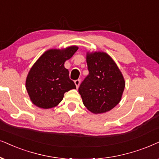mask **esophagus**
I'll return each instance as SVG.
<instances>
[{"mask_svg":"<svg viewBox=\"0 0 159 159\" xmlns=\"http://www.w3.org/2000/svg\"><path fill=\"white\" fill-rule=\"evenodd\" d=\"M80 83H81V80H80V79L75 80V84L76 87L78 88V86H79V85H80Z\"/></svg>","mask_w":159,"mask_h":159,"instance_id":"esophagus-1","label":"esophagus"}]
</instances>
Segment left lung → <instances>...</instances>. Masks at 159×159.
Listing matches in <instances>:
<instances>
[{
	"label": "left lung",
	"mask_w": 159,
	"mask_h": 159,
	"mask_svg": "<svg viewBox=\"0 0 159 159\" xmlns=\"http://www.w3.org/2000/svg\"><path fill=\"white\" fill-rule=\"evenodd\" d=\"M86 63L89 75L78 88L84 105L94 114L110 111L121 100L125 89L123 76L106 53L88 54Z\"/></svg>",
	"instance_id": "obj_1"
}]
</instances>
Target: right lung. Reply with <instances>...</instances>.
Returning <instances> with one entry per match:
<instances>
[{
  "instance_id": "right-lung-1",
  "label": "right lung",
  "mask_w": 159,
  "mask_h": 159,
  "mask_svg": "<svg viewBox=\"0 0 159 159\" xmlns=\"http://www.w3.org/2000/svg\"><path fill=\"white\" fill-rule=\"evenodd\" d=\"M77 50L76 46L64 51L49 50L36 61L25 83L26 89L34 105L42 108H53L61 101L66 92L76 89L64 65Z\"/></svg>"
}]
</instances>
